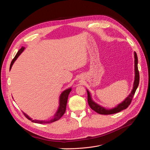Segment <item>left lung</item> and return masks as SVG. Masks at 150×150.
I'll return each mask as SVG.
<instances>
[{
  "label": "left lung",
  "mask_w": 150,
  "mask_h": 150,
  "mask_svg": "<svg viewBox=\"0 0 150 150\" xmlns=\"http://www.w3.org/2000/svg\"><path fill=\"white\" fill-rule=\"evenodd\" d=\"M134 56H135V81L134 83V88L129 94V96H128L122 103L119 104L117 107L115 108L114 109H104V108H102L100 105H98L96 103H94L91 98L90 94L88 91H87V94H88V103L91 108V109H93L94 111L96 112L97 113L101 114V115H112L114 113H116L118 112H120V111L126 109L128 106L130 105L131 103L132 100L133 98V97L135 93V91L137 90V88H138V86L139 85V71L138 69V57L137 55L136 52L134 53Z\"/></svg>",
  "instance_id": "left-lung-1"
}]
</instances>
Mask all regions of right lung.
<instances>
[{
    "instance_id": "right-lung-1",
    "label": "right lung",
    "mask_w": 150,
    "mask_h": 150,
    "mask_svg": "<svg viewBox=\"0 0 150 150\" xmlns=\"http://www.w3.org/2000/svg\"><path fill=\"white\" fill-rule=\"evenodd\" d=\"M24 47H21L19 50L18 52V53H16V54L15 55V56L14 57V58L13 59V60L11 62V65H10V69L12 68V66L13 65V63H14V62L16 60V59L18 58V57L20 55V54L22 53L24 50ZM71 91V88H69L65 91H64L60 95V105L59 109L57 112V113L55 114L54 117L51 119L50 121H44V120H33L32 119H31L30 117H29V116H28L25 113H23L24 115L25 116V117H27L28 120H31L34 123H52L54 122L55 121L58 120L59 119H60L61 118V117L64 115V113H65L66 111V108H67V101H68V96L69 93Z\"/></svg>"
}]
</instances>
